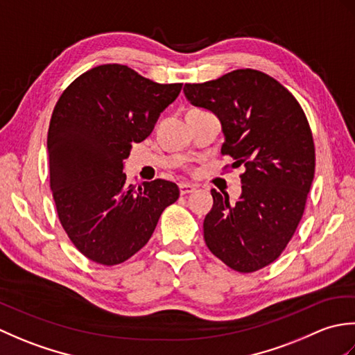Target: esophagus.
I'll return each mask as SVG.
<instances>
[{"instance_id":"1","label":"esophagus","mask_w":355,"mask_h":355,"mask_svg":"<svg viewBox=\"0 0 355 355\" xmlns=\"http://www.w3.org/2000/svg\"><path fill=\"white\" fill-rule=\"evenodd\" d=\"M197 187L191 183H180V193L182 195H187V193H192Z\"/></svg>"}]
</instances>
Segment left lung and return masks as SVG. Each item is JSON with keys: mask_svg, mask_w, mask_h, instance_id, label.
<instances>
[{"mask_svg": "<svg viewBox=\"0 0 355 355\" xmlns=\"http://www.w3.org/2000/svg\"><path fill=\"white\" fill-rule=\"evenodd\" d=\"M195 107L220 119L223 155L243 166L236 201L212 189L202 230L209 250L239 273L275 262L302 220L314 178V141L305 112L268 74L243 69L205 84H186Z\"/></svg>", "mask_w": 355, "mask_h": 355, "instance_id": "1", "label": "left lung"}]
</instances>
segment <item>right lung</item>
<instances>
[{
  "label": "right lung",
  "instance_id": "obj_1",
  "mask_svg": "<svg viewBox=\"0 0 355 355\" xmlns=\"http://www.w3.org/2000/svg\"><path fill=\"white\" fill-rule=\"evenodd\" d=\"M182 87L105 64L80 74L59 97L47 135L50 189L65 233L89 261L130 259L178 200V186L162 178L128 186L123 160Z\"/></svg>",
  "mask_w": 355,
  "mask_h": 355
}]
</instances>
